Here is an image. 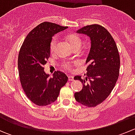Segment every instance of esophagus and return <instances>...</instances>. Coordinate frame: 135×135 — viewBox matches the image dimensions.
Returning a JSON list of instances; mask_svg holds the SVG:
<instances>
[{"mask_svg":"<svg viewBox=\"0 0 135 135\" xmlns=\"http://www.w3.org/2000/svg\"><path fill=\"white\" fill-rule=\"evenodd\" d=\"M68 78H69V81H73V80H74V77L73 76H69Z\"/></svg>","mask_w":135,"mask_h":135,"instance_id":"esophagus-1","label":"esophagus"}]
</instances>
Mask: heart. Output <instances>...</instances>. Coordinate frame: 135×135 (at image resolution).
Segmentation results:
<instances>
[{
    "instance_id": "obj_1",
    "label": "heart",
    "mask_w": 135,
    "mask_h": 135,
    "mask_svg": "<svg viewBox=\"0 0 135 135\" xmlns=\"http://www.w3.org/2000/svg\"><path fill=\"white\" fill-rule=\"evenodd\" d=\"M66 39H67L68 42L70 44L71 47L73 49L76 48V47H80L81 44V39L80 38V36L78 35H76V34H69L66 36ZM57 40L56 37H54L51 39V42H50V51H55V48L57 46ZM73 64H76V61L74 62H66L63 64V67L66 69H70L72 68Z\"/></svg>"
}]
</instances>
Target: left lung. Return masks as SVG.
<instances>
[{"label":"left lung","instance_id":"1","mask_svg":"<svg viewBox=\"0 0 135 135\" xmlns=\"http://www.w3.org/2000/svg\"><path fill=\"white\" fill-rule=\"evenodd\" d=\"M77 32L89 36L91 48L86 60L87 77L74 78L83 84L82 89L76 92L74 97L85 107H95L109 96L116 84L120 66L119 52L114 38L103 26H85Z\"/></svg>","mask_w":135,"mask_h":135}]
</instances>
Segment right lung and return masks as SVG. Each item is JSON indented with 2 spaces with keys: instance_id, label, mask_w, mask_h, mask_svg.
Masks as SVG:
<instances>
[{
  "instance_id": "add662e5",
  "label": "right lung",
  "mask_w": 135,
  "mask_h": 135,
  "mask_svg": "<svg viewBox=\"0 0 135 135\" xmlns=\"http://www.w3.org/2000/svg\"><path fill=\"white\" fill-rule=\"evenodd\" d=\"M67 28L54 23H42L27 35L20 48L17 65L21 84L28 99L38 106L55 102L68 81L62 72L55 71L50 78L44 70L50 56L52 37Z\"/></svg>"
}]
</instances>
